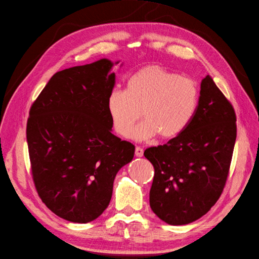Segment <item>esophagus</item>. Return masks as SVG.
Wrapping results in <instances>:
<instances>
[{
  "label": "esophagus",
  "instance_id": "esophagus-1",
  "mask_svg": "<svg viewBox=\"0 0 259 259\" xmlns=\"http://www.w3.org/2000/svg\"><path fill=\"white\" fill-rule=\"evenodd\" d=\"M135 155L136 156H143L144 155V149L140 147H136L135 149Z\"/></svg>",
  "mask_w": 259,
  "mask_h": 259
}]
</instances>
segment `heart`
I'll return each mask as SVG.
<instances>
[{
    "instance_id": "1",
    "label": "heart",
    "mask_w": 259,
    "mask_h": 259,
    "mask_svg": "<svg viewBox=\"0 0 259 259\" xmlns=\"http://www.w3.org/2000/svg\"><path fill=\"white\" fill-rule=\"evenodd\" d=\"M198 105L195 82L160 66L138 70L128 77L125 90L114 89L107 99L114 130L123 137H130L139 117L145 116L134 133L139 140L159 134L165 139L180 135L192 121Z\"/></svg>"
}]
</instances>
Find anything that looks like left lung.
Here are the masks:
<instances>
[{
	"mask_svg": "<svg viewBox=\"0 0 259 259\" xmlns=\"http://www.w3.org/2000/svg\"><path fill=\"white\" fill-rule=\"evenodd\" d=\"M236 121L230 101L206 75L188 127L163 146L146 149L144 155L154 167L150 207L163 222L190 224L217 202L229 174Z\"/></svg>",
	"mask_w": 259,
	"mask_h": 259,
	"instance_id": "left-lung-1",
	"label": "left lung"
}]
</instances>
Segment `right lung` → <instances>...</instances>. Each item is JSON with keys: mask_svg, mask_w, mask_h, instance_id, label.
I'll return each mask as SVG.
<instances>
[{"mask_svg": "<svg viewBox=\"0 0 259 259\" xmlns=\"http://www.w3.org/2000/svg\"><path fill=\"white\" fill-rule=\"evenodd\" d=\"M112 67L100 59L61 70L30 108L27 142L35 189L68 222L86 224L103 214L116 173L134 158L135 146L111 133Z\"/></svg>", "mask_w": 259, "mask_h": 259, "instance_id": "right-lung-1", "label": "right lung"}]
</instances>
